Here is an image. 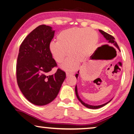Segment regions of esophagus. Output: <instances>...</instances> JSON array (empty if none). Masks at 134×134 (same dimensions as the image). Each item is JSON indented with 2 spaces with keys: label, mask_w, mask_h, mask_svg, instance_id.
<instances>
[{
  "label": "esophagus",
  "mask_w": 134,
  "mask_h": 134,
  "mask_svg": "<svg viewBox=\"0 0 134 134\" xmlns=\"http://www.w3.org/2000/svg\"><path fill=\"white\" fill-rule=\"evenodd\" d=\"M73 74H74L73 72H66V76H67V77L69 76H72V75H73Z\"/></svg>",
  "instance_id": "obj_1"
}]
</instances>
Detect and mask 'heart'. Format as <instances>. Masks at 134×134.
<instances>
[{"instance_id": "b5f03b06", "label": "heart", "mask_w": 134, "mask_h": 134, "mask_svg": "<svg viewBox=\"0 0 134 134\" xmlns=\"http://www.w3.org/2000/svg\"><path fill=\"white\" fill-rule=\"evenodd\" d=\"M98 39L97 32L93 29L70 28L60 32L57 37V42H51L49 49L58 63H62L69 53L70 57L62 65V67L73 71L77 69L80 61H85L93 53Z\"/></svg>"}]
</instances>
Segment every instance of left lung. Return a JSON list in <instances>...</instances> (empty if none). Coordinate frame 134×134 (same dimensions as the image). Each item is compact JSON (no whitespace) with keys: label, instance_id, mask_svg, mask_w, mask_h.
<instances>
[{"label":"left lung","instance_id":"1","mask_svg":"<svg viewBox=\"0 0 134 134\" xmlns=\"http://www.w3.org/2000/svg\"><path fill=\"white\" fill-rule=\"evenodd\" d=\"M99 31L100 32V33L102 34V35H103V37H105V39L108 41V42L110 44H112V45H113V46L116 47V48H117L120 51L119 48V47H118V45L116 42L115 41V38L113 37V36L109 35V34L105 32H104V31H102V30H100V29H99ZM79 71H78V74H76V77L77 79V77H78V76H79ZM75 92H76V96H77V99H79V100L80 102L82 104V105H83L84 106H86V108H89V109H98V108H100L103 107V106H104L105 105H106V104H108L109 102H110L111 100H112V99H111L110 100H109V102H108L107 103H105V104H103V105H100L93 106V105H88V104H87V103H85V102H84L83 101L81 100V99L80 98V97H79V94H78V92H77V85L76 86V87H75Z\"/></svg>","mask_w":134,"mask_h":134}]
</instances>
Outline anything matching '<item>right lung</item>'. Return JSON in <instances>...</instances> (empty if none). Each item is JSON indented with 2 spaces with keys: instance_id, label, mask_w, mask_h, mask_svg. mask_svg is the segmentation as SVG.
Wrapping results in <instances>:
<instances>
[{
  "instance_id": "add662e5",
  "label": "right lung",
  "mask_w": 134,
  "mask_h": 134,
  "mask_svg": "<svg viewBox=\"0 0 134 134\" xmlns=\"http://www.w3.org/2000/svg\"><path fill=\"white\" fill-rule=\"evenodd\" d=\"M55 31L41 25L25 38L17 59L18 86L28 101L38 106L51 102L58 94L65 72L58 69L50 74L57 63L49 49Z\"/></svg>"
}]
</instances>
